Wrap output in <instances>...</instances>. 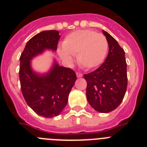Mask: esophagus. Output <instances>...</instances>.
<instances>
[{
  "instance_id": "obj_1",
  "label": "esophagus",
  "mask_w": 147,
  "mask_h": 147,
  "mask_svg": "<svg viewBox=\"0 0 147 147\" xmlns=\"http://www.w3.org/2000/svg\"><path fill=\"white\" fill-rule=\"evenodd\" d=\"M83 76V74H82V73H80V72H76V76H77L78 78H80V77H82V76Z\"/></svg>"
}]
</instances>
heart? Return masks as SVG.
Returning <instances> with one entry per match:
<instances>
[{"label": "heart", "mask_w": 147, "mask_h": 147, "mask_svg": "<svg viewBox=\"0 0 147 147\" xmlns=\"http://www.w3.org/2000/svg\"><path fill=\"white\" fill-rule=\"evenodd\" d=\"M62 49L58 54L64 62H72L71 55H76L78 63L86 69H92L102 64L108 50L107 38L102 34L91 30H77L65 37Z\"/></svg>", "instance_id": "b5f03b06"}]
</instances>
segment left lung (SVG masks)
<instances>
[{
  "mask_svg": "<svg viewBox=\"0 0 147 147\" xmlns=\"http://www.w3.org/2000/svg\"><path fill=\"white\" fill-rule=\"evenodd\" d=\"M103 34L109 45L107 57L96 71L84 75L87 82L88 103L99 113H107L117 108L127 87V62L124 49L107 32Z\"/></svg>",
  "mask_w": 147,
  "mask_h": 147,
  "instance_id": "8db88e82",
  "label": "left lung"
}]
</instances>
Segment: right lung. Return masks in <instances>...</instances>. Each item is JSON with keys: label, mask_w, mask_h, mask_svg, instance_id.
I'll use <instances>...</instances> for the list:
<instances>
[{"label": "right lung", "mask_w": 147, "mask_h": 147, "mask_svg": "<svg viewBox=\"0 0 147 147\" xmlns=\"http://www.w3.org/2000/svg\"><path fill=\"white\" fill-rule=\"evenodd\" d=\"M59 38L56 30L40 32L27 42L20 57L19 77L23 97L37 115L45 118L57 116L65 108L76 80V74L54 60L50 71L40 74L32 70L31 60L45 50L57 51Z\"/></svg>", "instance_id": "right-lung-1"}]
</instances>
